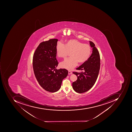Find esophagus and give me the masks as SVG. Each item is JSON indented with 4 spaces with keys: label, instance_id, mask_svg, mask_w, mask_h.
Listing matches in <instances>:
<instances>
[{
    "label": "esophagus",
    "instance_id": "esophagus-1",
    "mask_svg": "<svg viewBox=\"0 0 132 132\" xmlns=\"http://www.w3.org/2000/svg\"><path fill=\"white\" fill-rule=\"evenodd\" d=\"M72 74V72L71 71H68V74L71 75Z\"/></svg>",
    "mask_w": 132,
    "mask_h": 132
}]
</instances>
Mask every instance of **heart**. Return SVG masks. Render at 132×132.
Returning a JSON list of instances; mask_svg holds the SVG:
<instances>
[{
    "label": "heart",
    "mask_w": 132,
    "mask_h": 132,
    "mask_svg": "<svg viewBox=\"0 0 132 132\" xmlns=\"http://www.w3.org/2000/svg\"><path fill=\"white\" fill-rule=\"evenodd\" d=\"M56 54L60 57L65 58L69 52L71 57L61 62V67L71 70L77 65L85 63L88 59L91 52L90 46L75 40H70L66 42L65 45L60 42L56 47Z\"/></svg>",
    "instance_id": "obj_1"
}]
</instances>
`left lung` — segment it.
Masks as SVG:
<instances>
[{
  "label": "left lung",
  "instance_id": "1",
  "mask_svg": "<svg viewBox=\"0 0 132 132\" xmlns=\"http://www.w3.org/2000/svg\"><path fill=\"white\" fill-rule=\"evenodd\" d=\"M90 44L92 48V54L89 58L77 70H83L80 72H73L77 77V80L72 83V88L76 92L82 93L88 91L96 82L100 69L99 52L91 41Z\"/></svg>",
  "mask_w": 132,
  "mask_h": 132
}]
</instances>
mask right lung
Instances as JSON below:
<instances>
[{"label":"right lung","mask_w":132,"mask_h":132,"mask_svg":"<svg viewBox=\"0 0 132 132\" xmlns=\"http://www.w3.org/2000/svg\"><path fill=\"white\" fill-rule=\"evenodd\" d=\"M58 40L50 39L39 44L33 57L36 78L43 88L50 92L60 90L62 80L68 75L65 69H57L56 47Z\"/></svg>","instance_id":"right-lung-1"}]
</instances>
